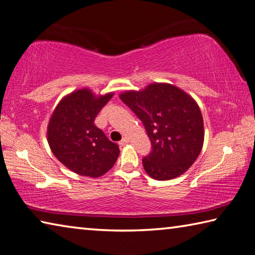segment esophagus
Masks as SVG:
<instances>
[{
	"mask_svg": "<svg viewBox=\"0 0 255 255\" xmlns=\"http://www.w3.org/2000/svg\"><path fill=\"white\" fill-rule=\"evenodd\" d=\"M128 143V137H123V139L122 140H121L120 141V145H127Z\"/></svg>",
	"mask_w": 255,
	"mask_h": 255,
	"instance_id": "esophagus-1",
	"label": "esophagus"
}]
</instances>
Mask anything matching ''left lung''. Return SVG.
<instances>
[{
    "mask_svg": "<svg viewBox=\"0 0 255 255\" xmlns=\"http://www.w3.org/2000/svg\"><path fill=\"white\" fill-rule=\"evenodd\" d=\"M120 97L143 123L151 141L152 150L142 159L145 172L169 180L188 170L204 143L203 116L193 98L169 84H151Z\"/></svg>",
    "mask_w": 255,
    "mask_h": 255,
    "instance_id": "left-lung-1",
    "label": "left lung"
}]
</instances>
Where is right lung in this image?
Returning <instances> with one entry per match:
<instances>
[{
    "label": "right lung",
    "instance_id": "add662e5",
    "mask_svg": "<svg viewBox=\"0 0 255 255\" xmlns=\"http://www.w3.org/2000/svg\"><path fill=\"white\" fill-rule=\"evenodd\" d=\"M112 96L95 97L88 89H79L62 98L52 113L48 143L56 158L80 176L100 177L118 160L119 144L94 124Z\"/></svg>",
    "mask_w": 255,
    "mask_h": 255
}]
</instances>
